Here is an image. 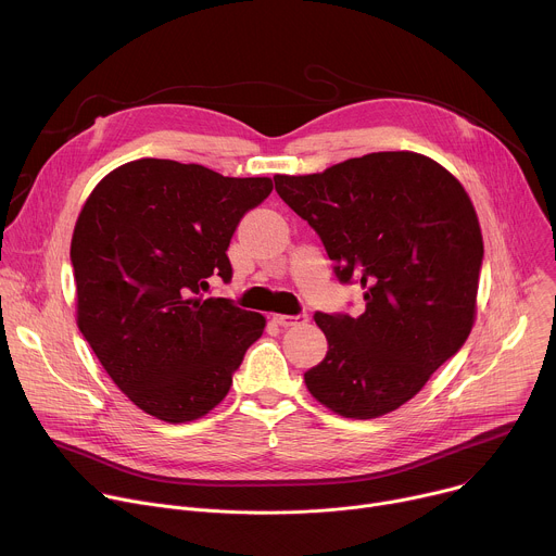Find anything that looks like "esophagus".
Masks as SVG:
<instances>
[{
	"mask_svg": "<svg viewBox=\"0 0 556 556\" xmlns=\"http://www.w3.org/2000/svg\"><path fill=\"white\" fill-rule=\"evenodd\" d=\"M308 319V315H304V313H300V315H285V313H276L274 315V321L276 324H280V326H300V324H304Z\"/></svg>",
	"mask_w": 556,
	"mask_h": 556,
	"instance_id": "obj_1",
	"label": "esophagus"
}]
</instances>
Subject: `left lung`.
Masks as SVG:
<instances>
[{
	"label": "left lung",
	"instance_id": "1",
	"mask_svg": "<svg viewBox=\"0 0 556 556\" xmlns=\"http://www.w3.org/2000/svg\"><path fill=\"white\" fill-rule=\"evenodd\" d=\"M274 181L321 239L340 282L366 289L359 317L315 313L328 351L304 372L308 392L344 418L394 412L473 328L484 243L469 194L447 168L412 151Z\"/></svg>",
	"mask_w": 556,
	"mask_h": 556
}]
</instances>
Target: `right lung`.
Segmentation results:
<instances>
[{"mask_svg":"<svg viewBox=\"0 0 556 556\" xmlns=\"http://www.w3.org/2000/svg\"><path fill=\"white\" fill-rule=\"evenodd\" d=\"M271 190L269 177L144 157L87 197L70 250L76 324L142 412L188 422L230 392L265 317L203 293L207 278H232L230 239Z\"/></svg>","mask_w":556,"mask_h":556,"instance_id":"add662e5","label":"right lung"}]
</instances>
